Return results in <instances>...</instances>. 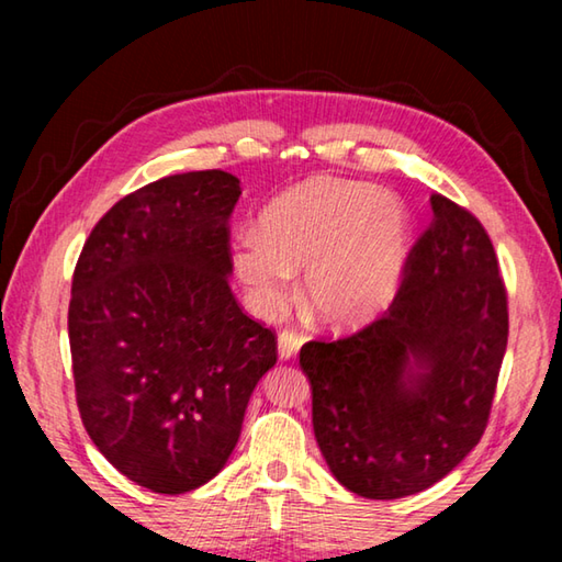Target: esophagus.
Instances as JSON below:
<instances>
[{"instance_id":"obj_1","label":"esophagus","mask_w":562,"mask_h":562,"mask_svg":"<svg viewBox=\"0 0 562 562\" xmlns=\"http://www.w3.org/2000/svg\"><path fill=\"white\" fill-rule=\"evenodd\" d=\"M302 347V335L292 329H282L280 337H278V355L280 359H292L297 357V351Z\"/></svg>"}]
</instances>
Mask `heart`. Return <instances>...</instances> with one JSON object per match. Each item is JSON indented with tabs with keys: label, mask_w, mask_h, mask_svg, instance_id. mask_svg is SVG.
I'll list each match as a JSON object with an SVG mask.
<instances>
[{
	"label": "heart",
	"mask_w": 562,
	"mask_h": 562,
	"mask_svg": "<svg viewBox=\"0 0 562 562\" xmlns=\"http://www.w3.org/2000/svg\"><path fill=\"white\" fill-rule=\"evenodd\" d=\"M408 250L412 213L402 198L357 180L315 178L272 201L260 231L237 237L233 260L262 317L288 307L294 270L304 268L310 307L325 325L349 329L394 302Z\"/></svg>",
	"instance_id": "b5f03b06"
}]
</instances>
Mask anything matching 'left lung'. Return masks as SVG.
Returning a JSON list of instances; mask_svg holds the SVG:
<instances>
[{"label":"left lung","mask_w":562,"mask_h":562,"mask_svg":"<svg viewBox=\"0 0 562 562\" xmlns=\"http://www.w3.org/2000/svg\"><path fill=\"white\" fill-rule=\"evenodd\" d=\"M384 317L307 341L312 426L351 493L394 501L451 473L486 431L508 345V297L479 217L439 193Z\"/></svg>","instance_id":"1"}]
</instances>
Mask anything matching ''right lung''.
Masks as SVG:
<instances>
[{
  "mask_svg": "<svg viewBox=\"0 0 562 562\" xmlns=\"http://www.w3.org/2000/svg\"><path fill=\"white\" fill-rule=\"evenodd\" d=\"M240 180L225 170L160 178L111 207L71 282L76 404L113 469L178 496L221 473L278 337L227 284Z\"/></svg>",
  "mask_w": 562,
  "mask_h": 562,
  "instance_id": "obj_1",
  "label": "right lung"
}]
</instances>
